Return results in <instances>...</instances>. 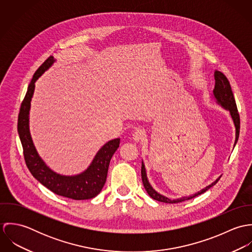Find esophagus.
Segmentation results:
<instances>
[{"label":"esophagus","mask_w":252,"mask_h":252,"mask_svg":"<svg viewBox=\"0 0 252 252\" xmlns=\"http://www.w3.org/2000/svg\"><path fill=\"white\" fill-rule=\"evenodd\" d=\"M145 136V132L143 129H137L134 131V133L132 134V138L134 141L136 142H140L142 141Z\"/></svg>","instance_id":"34e87169"}]
</instances>
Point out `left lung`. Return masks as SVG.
Here are the masks:
<instances>
[{
  "label": "left lung",
  "mask_w": 252,
  "mask_h": 252,
  "mask_svg": "<svg viewBox=\"0 0 252 252\" xmlns=\"http://www.w3.org/2000/svg\"><path fill=\"white\" fill-rule=\"evenodd\" d=\"M215 79H216V85H215V89H214V97L216 98V103L218 105H220L221 107H223L225 109L229 110V112H230V115H231V117L233 119V122H234V125L236 127V140H235V145H236L237 142H238V139H239V135H240V115H239L236 101H235V98H234V95H233V92H232V89H231V85H230V82L227 79V77L219 71L215 72ZM142 180H143L144 188H145L147 194L152 199H154L156 201H159V202H163V203L177 204V203H180V202H184L186 200H190L192 198H195L198 195H201V194L205 193L211 187L216 185L217 181L220 180V178H218L212 184H210L209 186L202 189L198 193H195L192 196L182 197V198L175 199V200H171V199L159 194L158 192H156L152 188V186L148 182L147 177H146V171H145V168H144V162H142Z\"/></svg>",
  "instance_id": "left-lung-1"
}]
</instances>
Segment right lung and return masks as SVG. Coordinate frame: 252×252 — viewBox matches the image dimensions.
I'll return each mask as SVG.
<instances>
[{
  "label": "right lung",
  "mask_w": 252,
  "mask_h": 252,
  "mask_svg": "<svg viewBox=\"0 0 252 252\" xmlns=\"http://www.w3.org/2000/svg\"><path fill=\"white\" fill-rule=\"evenodd\" d=\"M54 62L55 59L53 56H50L36 70L20 107L17 131L23 147L24 159L33 177L53 193L72 200L92 199L101 192L106 183L109 162L112 155L119 147L120 139L111 140L103 145L87 170L79 175L71 177L62 176L56 174L45 165L37 154L31 138L29 130V111L35 90V82Z\"/></svg>",
  "instance_id": "right-lung-1"
}]
</instances>
